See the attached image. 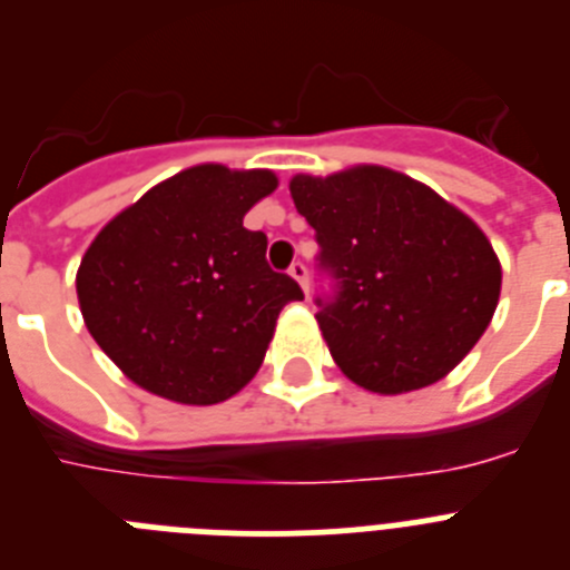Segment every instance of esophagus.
<instances>
[{
  "mask_svg": "<svg viewBox=\"0 0 570 570\" xmlns=\"http://www.w3.org/2000/svg\"><path fill=\"white\" fill-rule=\"evenodd\" d=\"M288 274L294 276V279L299 282V285H302V291H305V294H308V268H305V262L296 259L294 265H291V268H288Z\"/></svg>",
  "mask_w": 570,
  "mask_h": 570,
  "instance_id": "1",
  "label": "esophagus"
}]
</instances>
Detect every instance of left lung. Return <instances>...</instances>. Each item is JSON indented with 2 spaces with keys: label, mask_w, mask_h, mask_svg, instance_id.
Listing matches in <instances>:
<instances>
[{
  "label": "left lung",
  "mask_w": 570,
  "mask_h": 570,
  "mask_svg": "<svg viewBox=\"0 0 570 570\" xmlns=\"http://www.w3.org/2000/svg\"><path fill=\"white\" fill-rule=\"evenodd\" d=\"M288 188L336 282L316 322L342 374L374 394L451 374L500 302V259L480 225L382 165L296 174Z\"/></svg>",
  "instance_id": "8db88e82"
}]
</instances>
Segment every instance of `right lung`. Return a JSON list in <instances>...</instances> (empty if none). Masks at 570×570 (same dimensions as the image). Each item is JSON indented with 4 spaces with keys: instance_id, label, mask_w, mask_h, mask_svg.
<instances>
[{
    "instance_id": "1",
    "label": "right lung",
    "mask_w": 570,
    "mask_h": 570,
    "mask_svg": "<svg viewBox=\"0 0 570 570\" xmlns=\"http://www.w3.org/2000/svg\"><path fill=\"white\" fill-rule=\"evenodd\" d=\"M276 185L274 170L194 165L116 214L85 250V325L148 394L216 405L256 376L279 311L302 299L288 274L268 268V236L242 225Z\"/></svg>"
}]
</instances>
